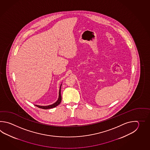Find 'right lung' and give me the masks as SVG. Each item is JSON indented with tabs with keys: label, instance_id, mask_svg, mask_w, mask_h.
<instances>
[{
	"label": "right lung",
	"instance_id": "obj_1",
	"mask_svg": "<svg viewBox=\"0 0 150 150\" xmlns=\"http://www.w3.org/2000/svg\"><path fill=\"white\" fill-rule=\"evenodd\" d=\"M62 84L60 86V89H59V96H58V99L57 101L56 102H54V103H53L52 105H47V106H42V105H35L36 107H38L40 108L43 109H48L56 107V106H57L58 105L60 104V103L62 101V96H61V88Z\"/></svg>",
	"mask_w": 150,
	"mask_h": 150
}]
</instances>
